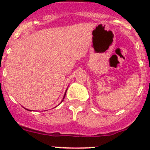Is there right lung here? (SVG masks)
Wrapping results in <instances>:
<instances>
[{
    "mask_svg": "<svg viewBox=\"0 0 150 150\" xmlns=\"http://www.w3.org/2000/svg\"><path fill=\"white\" fill-rule=\"evenodd\" d=\"M64 97H65V94H64Z\"/></svg>",
    "mask_w": 150,
    "mask_h": 150,
    "instance_id": "add662e5",
    "label": "right lung"
}]
</instances>
